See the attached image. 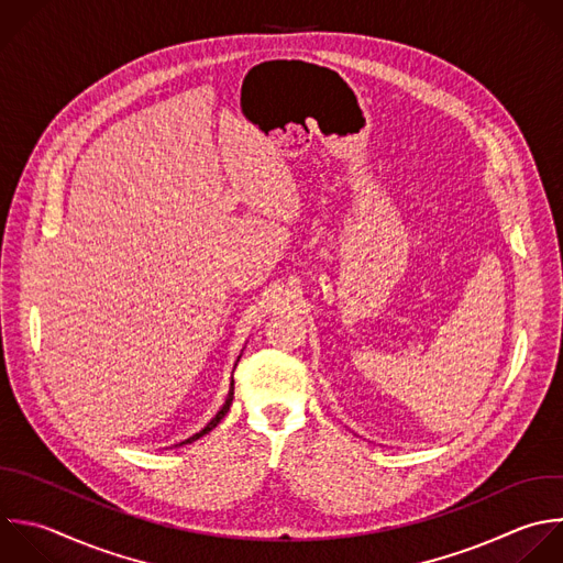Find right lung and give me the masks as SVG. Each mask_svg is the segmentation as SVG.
<instances>
[{
	"mask_svg": "<svg viewBox=\"0 0 563 563\" xmlns=\"http://www.w3.org/2000/svg\"><path fill=\"white\" fill-rule=\"evenodd\" d=\"M240 356H242V354H240ZM240 356H238V361H240ZM238 361H235V365H238ZM233 369H235V367H233ZM233 385H235V380H233V376H231V385H229V394H227V400H224V405H222V407H220V409H218V413H216V416H213V418H211V420H209V422H207V427H205V429H200V431H198V433H194V435H191V438H187V440H183V442H178V444H176V446H183V444H191V442H194V440H198V438H202V435H205V433H209V431H211V429H213V427H218V424H220V420H222V418H224V416H227V411H229V407H231V402H233V389H235V387H233Z\"/></svg>",
	"mask_w": 563,
	"mask_h": 563,
	"instance_id": "right-lung-1",
	"label": "right lung"
}]
</instances>
